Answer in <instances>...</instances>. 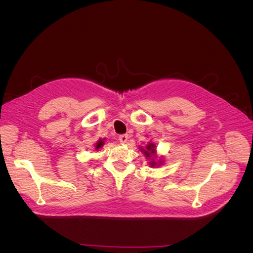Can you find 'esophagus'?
I'll return each mask as SVG.
<instances>
[{
  "label": "esophagus",
  "instance_id": "1",
  "mask_svg": "<svg viewBox=\"0 0 253 253\" xmlns=\"http://www.w3.org/2000/svg\"><path fill=\"white\" fill-rule=\"evenodd\" d=\"M118 139H119V141L121 143H126L127 141V139H128V135L127 134H121V135H119Z\"/></svg>",
  "mask_w": 253,
  "mask_h": 253
}]
</instances>
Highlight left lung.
<instances>
[{
	"label": "left lung",
	"mask_w": 253,
	"mask_h": 253,
	"mask_svg": "<svg viewBox=\"0 0 253 253\" xmlns=\"http://www.w3.org/2000/svg\"><path fill=\"white\" fill-rule=\"evenodd\" d=\"M150 150L152 154H153V153H154V151H155V149H154V144H149L148 145V151H145L144 153H145V154H147L148 156H150L151 155V153H148V151ZM153 165H154V164H153Z\"/></svg>",
	"instance_id": "left-lung-1"
}]
</instances>
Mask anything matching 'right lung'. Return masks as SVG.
Returning <instances> with one entry per match:
<instances>
[{
	"label": "right lung",
	"instance_id": "add662e5",
	"mask_svg": "<svg viewBox=\"0 0 253 253\" xmlns=\"http://www.w3.org/2000/svg\"><path fill=\"white\" fill-rule=\"evenodd\" d=\"M102 144H103V142H102V140H100V141H99V142L97 143V145H96V149H99V148H100Z\"/></svg>",
	"mask_w": 253,
	"mask_h": 253
}]
</instances>
